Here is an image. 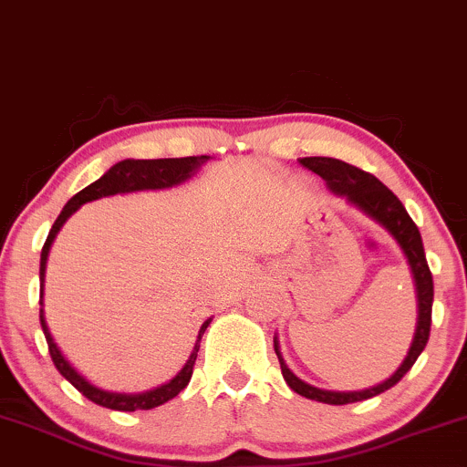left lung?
Wrapping results in <instances>:
<instances>
[{"label":"left lung","mask_w":467,"mask_h":467,"mask_svg":"<svg viewBox=\"0 0 467 467\" xmlns=\"http://www.w3.org/2000/svg\"><path fill=\"white\" fill-rule=\"evenodd\" d=\"M305 169H309L312 173L320 175L327 182L331 191L336 195L347 197L351 203H356L358 208H362L368 217H373L375 222L382 223L384 228L398 239V244L404 250V254L409 256V264L412 270V276H415L417 285V298H420V320H417V331L415 340H412L409 356L401 362V367L395 371L387 382L378 384V387L367 389V390H353V393H334V390H323L305 384L303 379H298L296 375L287 368V364L283 362V356L278 353V345L275 340V351L278 356V362H281V373L285 378L287 387L296 390L298 395L307 400L323 401V404H353V401H362L368 398H375V395L384 393L390 387L400 382L406 373L410 371V367L415 364L420 353L426 347L428 336H431V323H432V296H435V289H432V275L431 267H428L426 252H423L421 234L417 223L412 222L409 213H406L404 203L398 200L393 191L387 189L375 175L367 173V171L358 169V166L342 162V160L334 158H301L298 160Z\"/></svg>","instance_id":"left-lung-1"}]
</instances>
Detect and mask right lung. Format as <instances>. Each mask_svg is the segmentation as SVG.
<instances>
[{
    "instance_id": "1",
    "label": "right lung",
    "mask_w": 467,
    "mask_h": 467,
    "mask_svg": "<svg viewBox=\"0 0 467 467\" xmlns=\"http://www.w3.org/2000/svg\"><path fill=\"white\" fill-rule=\"evenodd\" d=\"M203 160H206V155H200V158H195V155H189V158L122 160V162L111 166V169L107 171L103 178L96 180L94 184L85 186L83 191L77 192V195H74L72 200H69L66 206H63L61 215H58L57 222L52 223L50 234H47L44 248H41V270H39L41 287H44L47 250H50L52 241H55L57 233L61 230L63 223H66V219L72 215L74 211H78L80 203L99 200V197L116 195V192H131V191H147V189H151V191L153 189H169V186H175V184H180V182H184L186 178H191L192 171H195L197 166L203 162ZM41 296H44V289H41ZM39 318H41V329H44V334H46L47 351H50V358H52V362H55V367L58 368V373H61L63 378H66L67 382L78 390V393H83L85 398L92 400L94 404L105 406V409H111V410H130V412L131 410L155 409V406H160V404H164V401L173 400L182 389H186V384H189V379L192 375V364H195V360H197V351H200V340H202L203 331H206L208 323H211V320H206V323L202 325L200 340H197L195 351L191 353L189 362L184 364V368H182V371L175 375L171 382H166V384H162V387H158L153 390H147V393L122 395V393H107V390L96 389L88 382V379L83 378V375H78L77 371H74V368L69 367V362L66 360V358L61 356V351H58L55 340H52L50 331H47V325L44 320V312H41Z\"/></svg>"
}]
</instances>
